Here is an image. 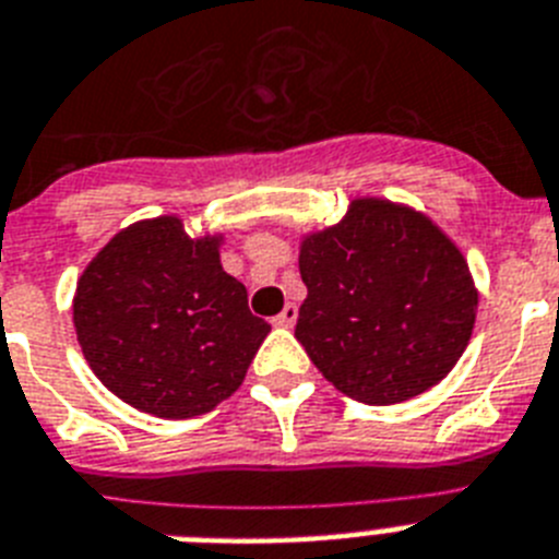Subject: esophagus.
I'll return each mask as SVG.
<instances>
[{
  "mask_svg": "<svg viewBox=\"0 0 559 559\" xmlns=\"http://www.w3.org/2000/svg\"><path fill=\"white\" fill-rule=\"evenodd\" d=\"M295 321H298V307H295V304H287V307L281 309L278 316L272 318V323H275V326H293Z\"/></svg>",
  "mask_w": 559,
  "mask_h": 559,
  "instance_id": "34e87169",
  "label": "esophagus"
}]
</instances>
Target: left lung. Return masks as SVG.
<instances>
[{
	"label": "left lung",
	"instance_id": "1",
	"mask_svg": "<svg viewBox=\"0 0 559 559\" xmlns=\"http://www.w3.org/2000/svg\"><path fill=\"white\" fill-rule=\"evenodd\" d=\"M298 266L295 337L332 386L369 406L443 381L475 330L466 258L403 204L352 201L344 222L304 238Z\"/></svg>",
	"mask_w": 559,
	"mask_h": 559
}]
</instances>
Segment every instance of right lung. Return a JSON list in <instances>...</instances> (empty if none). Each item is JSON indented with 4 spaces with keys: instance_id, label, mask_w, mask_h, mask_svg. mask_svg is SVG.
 Instances as JSON below:
<instances>
[{
    "instance_id": "obj_1",
    "label": "right lung",
    "mask_w": 559,
    "mask_h": 559,
    "mask_svg": "<svg viewBox=\"0 0 559 559\" xmlns=\"http://www.w3.org/2000/svg\"><path fill=\"white\" fill-rule=\"evenodd\" d=\"M218 236L190 238L176 215L112 236L73 298L79 344L112 395L156 417H192L227 401L270 332L227 275Z\"/></svg>"
}]
</instances>
